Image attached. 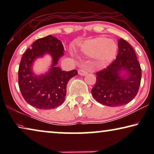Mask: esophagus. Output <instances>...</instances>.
<instances>
[{
  "label": "esophagus",
  "instance_id": "1",
  "mask_svg": "<svg viewBox=\"0 0 154 154\" xmlns=\"http://www.w3.org/2000/svg\"><path fill=\"white\" fill-rule=\"evenodd\" d=\"M78 73H79V75L83 76V75H85L88 73V71L85 68H83V69H80L79 71H78Z\"/></svg>",
  "mask_w": 154,
  "mask_h": 154
}]
</instances>
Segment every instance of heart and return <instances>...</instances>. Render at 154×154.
Wrapping results in <instances>:
<instances>
[{
    "mask_svg": "<svg viewBox=\"0 0 154 154\" xmlns=\"http://www.w3.org/2000/svg\"><path fill=\"white\" fill-rule=\"evenodd\" d=\"M80 50L88 56H96L100 66H105L113 60L118 51L116 42L105 37H97L81 44Z\"/></svg>",
    "mask_w": 154,
    "mask_h": 154,
    "instance_id": "b5f03b06",
    "label": "heart"
}]
</instances>
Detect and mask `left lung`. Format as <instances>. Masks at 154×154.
Instances as JSON below:
<instances>
[{"label": "left lung", "instance_id": "obj_1", "mask_svg": "<svg viewBox=\"0 0 154 154\" xmlns=\"http://www.w3.org/2000/svg\"><path fill=\"white\" fill-rule=\"evenodd\" d=\"M127 71L122 76L120 72ZM141 69L134 49L123 38L118 40L116 58L105 69L96 72V81L91 90L99 103L119 106L130 102L137 96L141 80Z\"/></svg>", "mask_w": 154, "mask_h": 154}]
</instances>
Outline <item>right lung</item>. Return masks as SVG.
<instances>
[{
  "label": "right lung",
  "mask_w": 154,
  "mask_h": 154,
  "mask_svg": "<svg viewBox=\"0 0 154 154\" xmlns=\"http://www.w3.org/2000/svg\"><path fill=\"white\" fill-rule=\"evenodd\" d=\"M64 51L61 41L48 35L35 41L23 54L18 70V84L23 98L31 106L51 109L63 103L67 83L78 73L77 70L62 71L56 66ZM46 53L52 56L53 64L48 74L36 76L32 71V65L36 58Z\"/></svg>",
  "instance_id": "obj_1"
}]
</instances>
